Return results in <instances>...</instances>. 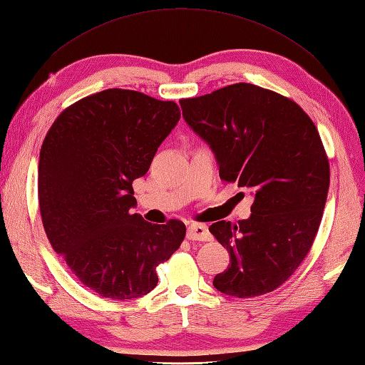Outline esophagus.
Masks as SVG:
<instances>
[{
    "label": "esophagus",
    "instance_id": "34e87169",
    "mask_svg": "<svg viewBox=\"0 0 365 365\" xmlns=\"http://www.w3.org/2000/svg\"><path fill=\"white\" fill-rule=\"evenodd\" d=\"M189 240H210V232L207 226L203 223H192L187 228Z\"/></svg>",
    "mask_w": 365,
    "mask_h": 365
}]
</instances>
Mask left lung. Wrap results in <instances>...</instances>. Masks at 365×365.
Here are the masks:
<instances>
[{
    "instance_id": "left-lung-1",
    "label": "left lung",
    "mask_w": 365,
    "mask_h": 365,
    "mask_svg": "<svg viewBox=\"0 0 365 365\" xmlns=\"http://www.w3.org/2000/svg\"><path fill=\"white\" fill-rule=\"evenodd\" d=\"M180 104L222 180L255 193L247 220L209 226L230 253L214 287L237 298L269 294L303 262L322 222L329 164L317 128L295 101L247 83Z\"/></svg>"
}]
</instances>
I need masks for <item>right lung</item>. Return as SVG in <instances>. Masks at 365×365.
I'll return each mask as SVG.
<instances>
[{"label":"right lung","instance_id":"obj_1","mask_svg":"<svg viewBox=\"0 0 365 365\" xmlns=\"http://www.w3.org/2000/svg\"><path fill=\"white\" fill-rule=\"evenodd\" d=\"M173 101L108 88L54 120L38 160V206L53 250L104 298L131 299L158 284L156 267L180 248L185 225L133 214V181L148 172L180 121Z\"/></svg>","mask_w":365,"mask_h":365}]
</instances>
